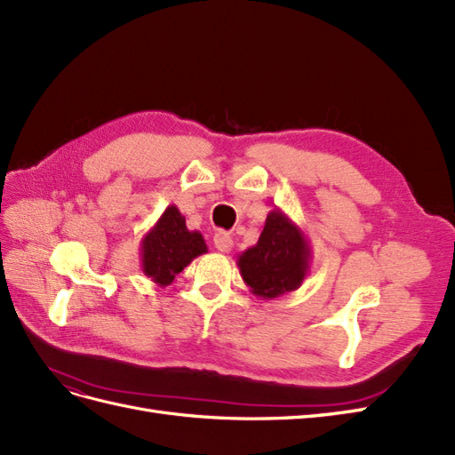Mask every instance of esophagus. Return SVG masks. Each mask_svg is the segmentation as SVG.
<instances>
[{
  "mask_svg": "<svg viewBox=\"0 0 455 455\" xmlns=\"http://www.w3.org/2000/svg\"><path fill=\"white\" fill-rule=\"evenodd\" d=\"M214 246L220 252H229L233 249V239L229 233H226V231L214 233Z\"/></svg>",
  "mask_w": 455,
  "mask_h": 455,
  "instance_id": "esophagus-1",
  "label": "esophagus"
}]
</instances>
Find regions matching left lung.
Instances as JSON below:
<instances>
[{"label": "left lung", "mask_w": 455, "mask_h": 455, "mask_svg": "<svg viewBox=\"0 0 455 455\" xmlns=\"http://www.w3.org/2000/svg\"><path fill=\"white\" fill-rule=\"evenodd\" d=\"M311 246L306 233L288 214H267L258 243L237 256L244 284L261 299H275L298 291L311 269Z\"/></svg>", "instance_id": "8db88e82"}]
</instances>
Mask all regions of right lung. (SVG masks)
Returning a JSON list of instances; mask_svg holds the SVG:
<instances>
[{
  "label": "right lung",
  "mask_w": 455,
  "mask_h": 455,
  "mask_svg": "<svg viewBox=\"0 0 455 455\" xmlns=\"http://www.w3.org/2000/svg\"><path fill=\"white\" fill-rule=\"evenodd\" d=\"M206 251L204 237L199 231H189L182 212L171 204L140 241L142 271L157 286H167Z\"/></svg>",
  "instance_id": "1"
}]
</instances>
